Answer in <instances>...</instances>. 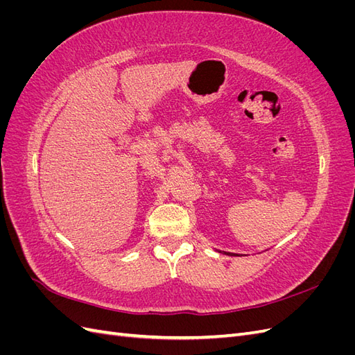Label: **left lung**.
<instances>
[{"label":"left lung","mask_w":355,"mask_h":355,"mask_svg":"<svg viewBox=\"0 0 355 355\" xmlns=\"http://www.w3.org/2000/svg\"><path fill=\"white\" fill-rule=\"evenodd\" d=\"M219 253H223V254H228V256H237V254H231V253H227V252H219Z\"/></svg>","instance_id":"obj_1"}]
</instances>
